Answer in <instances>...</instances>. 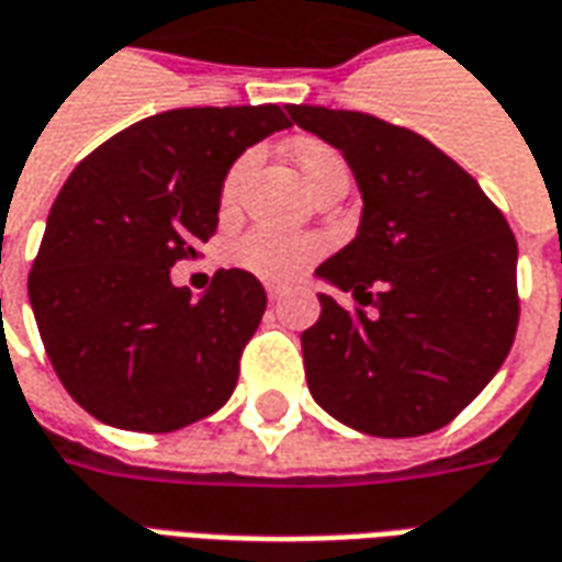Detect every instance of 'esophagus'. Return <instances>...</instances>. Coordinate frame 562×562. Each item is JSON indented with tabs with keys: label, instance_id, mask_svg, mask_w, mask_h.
<instances>
[{
	"label": "esophagus",
	"instance_id": "34e87169",
	"mask_svg": "<svg viewBox=\"0 0 562 562\" xmlns=\"http://www.w3.org/2000/svg\"><path fill=\"white\" fill-rule=\"evenodd\" d=\"M282 294H285V285H273V282H270V285H268L270 301H280Z\"/></svg>",
	"mask_w": 562,
	"mask_h": 562
}]
</instances>
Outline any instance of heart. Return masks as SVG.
<instances>
[{"label": "heart", "mask_w": 562, "mask_h": 562, "mask_svg": "<svg viewBox=\"0 0 562 562\" xmlns=\"http://www.w3.org/2000/svg\"><path fill=\"white\" fill-rule=\"evenodd\" d=\"M292 160L307 191L319 188L331 176L347 172L344 158L337 155L335 148H328V145L322 143H297L292 148ZM249 164H252V158L246 155L227 172L225 188H222V203L225 206H231L237 200V194H240L243 176L249 170ZM319 252L322 243L316 237H310V234H289V231H273V227H255V231H249L246 237L237 240L234 261L258 273V277H268V280H292Z\"/></svg>", "instance_id": "1"}]
</instances>
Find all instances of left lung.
<instances>
[{
    "label": "left lung",
    "mask_w": 562,
    "mask_h": 562,
    "mask_svg": "<svg viewBox=\"0 0 562 562\" xmlns=\"http://www.w3.org/2000/svg\"><path fill=\"white\" fill-rule=\"evenodd\" d=\"M335 145L356 176V237L316 280L371 307L349 313L319 292L301 335L322 411L376 438L447 426L496 376L517 331V240L481 186L438 145L364 112L289 109Z\"/></svg>",
    "instance_id": "8db88e82"
}]
</instances>
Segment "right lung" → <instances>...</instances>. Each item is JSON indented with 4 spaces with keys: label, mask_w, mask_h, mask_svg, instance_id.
<instances>
[{
    "label": "right lung",
    "mask_w": 562,
    "mask_h": 562,
    "mask_svg": "<svg viewBox=\"0 0 562 562\" xmlns=\"http://www.w3.org/2000/svg\"><path fill=\"white\" fill-rule=\"evenodd\" d=\"M292 105H203L136 121L78 164L54 200L30 304L66 392L115 429L176 431L231 398L268 307L252 273L194 297L176 261L215 234L234 160L292 127Z\"/></svg>",
    "instance_id": "1"
}]
</instances>
